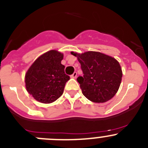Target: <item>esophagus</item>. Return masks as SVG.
Instances as JSON below:
<instances>
[{
    "label": "esophagus",
    "instance_id": "esophagus-1",
    "mask_svg": "<svg viewBox=\"0 0 148 148\" xmlns=\"http://www.w3.org/2000/svg\"><path fill=\"white\" fill-rule=\"evenodd\" d=\"M77 72H74V74H73L71 76V78L75 79L76 77H77Z\"/></svg>",
    "mask_w": 148,
    "mask_h": 148
}]
</instances>
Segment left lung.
Wrapping results in <instances>:
<instances>
[{"mask_svg": "<svg viewBox=\"0 0 148 148\" xmlns=\"http://www.w3.org/2000/svg\"><path fill=\"white\" fill-rule=\"evenodd\" d=\"M81 65L83 77H77V82L84 96L95 103L110 100L119 89L122 70L117 60L99 52L78 54L71 52Z\"/></svg>", "mask_w": 148, "mask_h": 148, "instance_id": "8db88e82", "label": "left lung"}]
</instances>
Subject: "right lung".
<instances>
[{
	"label": "right lung",
	"instance_id": "right-lung-1",
	"mask_svg": "<svg viewBox=\"0 0 148 148\" xmlns=\"http://www.w3.org/2000/svg\"><path fill=\"white\" fill-rule=\"evenodd\" d=\"M63 55L50 50L38 57L25 74L27 91L38 101L49 103L57 100L63 93L70 77L65 74L61 64Z\"/></svg>",
	"mask_w": 148,
	"mask_h": 148
}]
</instances>
